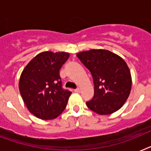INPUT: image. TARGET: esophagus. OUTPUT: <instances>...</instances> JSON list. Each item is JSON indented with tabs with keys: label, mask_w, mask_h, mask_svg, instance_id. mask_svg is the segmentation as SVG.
I'll list each match as a JSON object with an SVG mask.
<instances>
[{
	"label": "esophagus",
	"mask_w": 151,
	"mask_h": 151,
	"mask_svg": "<svg viewBox=\"0 0 151 151\" xmlns=\"http://www.w3.org/2000/svg\"><path fill=\"white\" fill-rule=\"evenodd\" d=\"M74 91H75V92H76V93H80V89H78H78H74Z\"/></svg>",
	"instance_id": "obj_1"
}]
</instances>
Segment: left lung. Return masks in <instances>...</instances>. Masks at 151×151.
I'll return each mask as SVG.
<instances>
[{
	"mask_svg": "<svg viewBox=\"0 0 151 151\" xmlns=\"http://www.w3.org/2000/svg\"><path fill=\"white\" fill-rule=\"evenodd\" d=\"M90 71L94 96L86 106L99 115L119 110L129 96L132 78L127 64L118 55L105 49H91L76 55Z\"/></svg>",
	"mask_w": 151,
	"mask_h": 151,
	"instance_id": "1",
	"label": "left lung"
}]
</instances>
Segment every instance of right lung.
<instances>
[{
	"mask_svg": "<svg viewBox=\"0 0 151 151\" xmlns=\"http://www.w3.org/2000/svg\"><path fill=\"white\" fill-rule=\"evenodd\" d=\"M68 57V52H41L22 71L20 93L30 113L36 117L54 119L65 109L72 93L62 89L59 71Z\"/></svg>",
	"mask_w": 151,
	"mask_h": 151,
	"instance_id": "add662e5",
	"label": "right lung"
}]
</instances>
